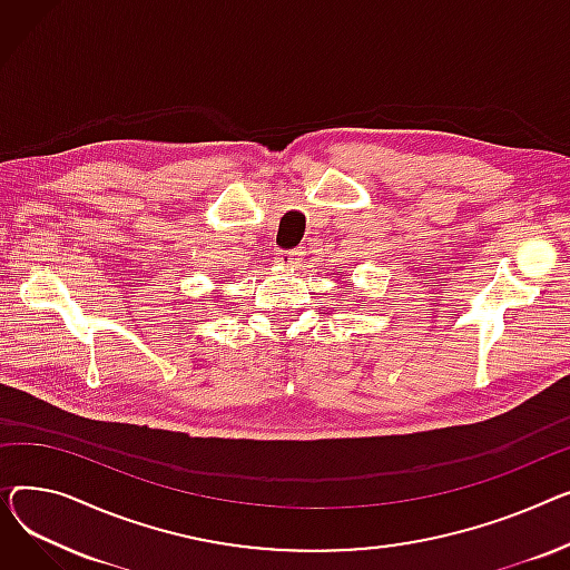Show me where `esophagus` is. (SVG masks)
Masks as SVG:
<instances>
[{"label":"esophagus","instance_id":"34e87169","mask_svg":"<svg viewBox=\"0 0 570 570\" xmlns=\"http://www.w3.org/2000/svg\"><path fill=\"white\" fill-rule=\"evenodd\" d=\"M301 257H304V250H298V248H294V250H281V253L276 255L278 264H283V266H296V264L301 262Z\"/></svg>","mask_w":570,"mask_h":570}]
</instances>
